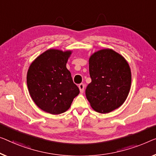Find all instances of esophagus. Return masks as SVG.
I'll return each instance as SVG.
<instances>
[{
	"mask_svg": "<svg viewBox=\"0 0 156 156\" xmlns=\"http://www.w3.org/2000/svg\"><path fill=\"white\" fill-rule=\"evenodd\" d=\"M78 87H79V90H80V92L81 93H83V92H84L85 85H84V84H83V83H80V84H79Z\"/></svg>",
	"mask_w": 156,
	"mask_h": 156,
	"instance_id": "obj_1",
	"label": "esophagus"
}]
</instances>
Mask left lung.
Returning <instances> with one entry per match:
<instances>
[{"label":"left lung","instance_id":"left-lung-1","mask_svg":"<svg viewBox=\"0 0 156 156\" xmlns=\"http://www.w3.org/2000/svg\"><path fill=\"white\" fill-rule=\"evenodd\" d=\"M92 82L85 94L97 112L108 113L126 100L131 87V70L122 55L111 49H102L89 59Z\"/></svg>","mask_w":156,"mask_h":156}]
</instances>
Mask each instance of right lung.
I'll return each mask as SVG.
<instances>
[{"instance_id": "right-lung-1", "label": "right lung", "mask_w": 156, "mask_h": 156, "mask_svg": "<svg viewBox=\"0 0 156 156\" xmlns=\"http://www.w3.org/2000/svg\"><path fill=\"white\" fill-rule=\"evenodd\" d=\"M71 52L50 49L39 55L28 70L27 82L31 99L50 114L66 111L80 92L66 66Z\"/></svg>"}]
</instances>
